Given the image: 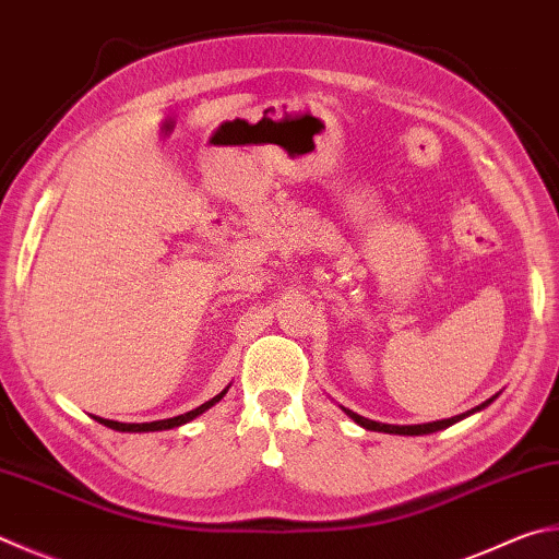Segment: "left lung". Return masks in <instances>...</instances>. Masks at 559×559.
Here are the masks:
<instances>
[{
  "label": "left lung",
  "instance_id": "1",
  "mask_svg": "<svg viewBox=\"0 0 559 559\" xmlns=\"http://www.w3.org/2000/svg\"><path fill=\"white\" fill-rule=\"evenodd\" d=\"M496 395H499V393H496ZM496 395H491L489 401H484L481 405H476V408H472V411H466V413H462V415H454V418L435 420V423H423V425H389V423H377V420L364 418V415H357V413L349 411V408H342V411L347 413L354 423L361 425V428L373 430V432H389V435H430V432H438V430L450 428V425L460 423L462 418H466V415H472V413H476V411H484L486 405L496 401Z\"/></svg>",
  "mask_w": 559,
  "mask_h": 559
}]
</instances>
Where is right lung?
I'll return each mask as SVG.
<instances>
[{
  "mask_svg": "<svg viewBox=\"0 0 559 559\" xmlns=\"http://www.w3.org/2000/svg\"><path fill=\"white\" fill-rule=\"evenodd\" d=\"M229 391V385L222 393H217L215 399H210L207 403H202V405H198L195 411H190V413H182V415H176V418H166V420H154V423H117V420H105V418H97L95 415V420H99L103 425H107V428H111V430H119V432H156V430H170V428H178V425H186V423H190L192 418H198V415H202L205 413L207 408H212V405L215 403H219L222 399H225V393Z\"/></svg>",
  "mask_w": 559,
  "mask_h": 559,
  "instance_id": "add662e5",
  "label": "right lung"
}]
</instances>
